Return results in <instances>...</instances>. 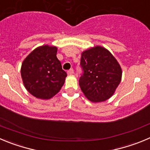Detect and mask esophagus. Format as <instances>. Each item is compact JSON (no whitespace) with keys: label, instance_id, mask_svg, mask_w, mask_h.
Masks as SVG:
<instances>
[{"label":"esophagus","instance_id":"esophagus-1","mask_svg":"<svg viewBox=\"0 0 150 150\" xmlns=\"http://www.w3.org/2000/svg\"><path fill=\"white\" fill-rule=\"evenodd\" d=\"M67 74H68V75H73V74H74V69H70L69 70L67 71Z\"/></svg>","mask_w":150,"mask_h":150}]
</instances>
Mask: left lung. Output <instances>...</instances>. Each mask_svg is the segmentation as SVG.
<instances>
[{
    "label": "left lung",
    "mask_w": 150,
    "mask_h": 150,
    "mask_svg": "<svg viewBox=\"0 0 150 150\" xmlns=\"http://www.w3.org/2000/svg\"><path fill=\"white\" fill-rule=\"evenodd\" d=\"M82 75L79 85L89 100L101 102L110 98L121 80L122 71L107 50L95 47L83 52L81 58Z\"/></svg>",
    "instance_id": "obj_1"
}]
</instances>
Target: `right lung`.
<instances>
[{
    "label": "right lung",
    "mask_w": 150,
    "mask_h": 150,
    "mask_svg": "<svg viewBox=\"0 0 150 150\" xmlns=\"http://www.w3.org/2000/svg\"><path fill=\"white\" fill-rule=\"evenodd\" d=\"M56 54L57 47L42 46L33 50L22 64L23 84L38 98H51L64 85L67 74Z\"/></svg>",
    "instance_id": "right-lung-1"
}]
</instances>
